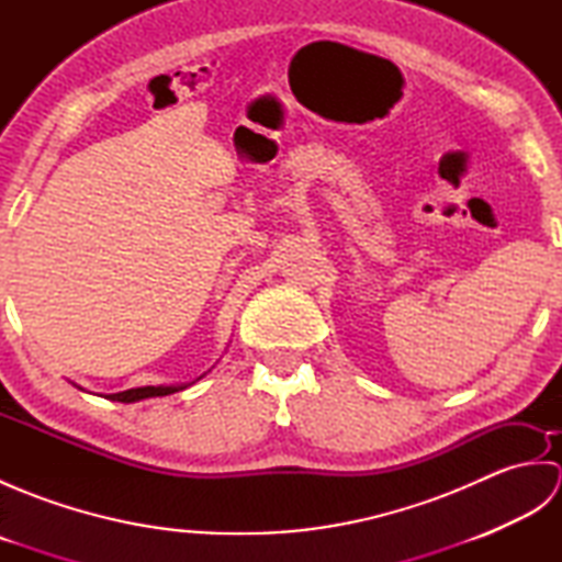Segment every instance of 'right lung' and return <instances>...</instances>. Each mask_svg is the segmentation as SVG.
I'll use <instances>...</instances> for the list:
<instances>
[{
	"label": "right lung",
	"mask_w": 562,
	"mask_h": 562,
	"mask_svg": "<svg viewBox=\"0 0 562 562\" xmlns=\"http://www.w3.org/2000/svg\"><path fill=\"white\" fill-rule=\"evenodd\" d=\"M183 389V386H181ZM176 386H142V389H127L123 393H111V401H121V403H135L142 398H151V396H169V393H176Z\"/></svg>",
	"instance_id": "right-lung-1"
}]
</instances>
